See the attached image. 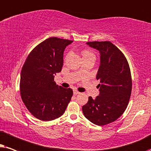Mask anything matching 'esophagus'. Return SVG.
<instances>
[{
  "instance_id": "esophagus-1",
  "label": "esophagus",
  "mask_w": 151,
  "mask_h": 151,
  "mask_svg": "<svg viewBox=\"0 0 151 151\" xmlns=\"http://www.w3.org/2000/svg\"><path fill=\"white\" fill-rule=\"evenodd\" d=\"M73 93H74V95H77V94H79L80 92L79 91H77V90H74L73 91Z\"/></svg>"
}]
</instances>
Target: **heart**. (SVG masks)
Here are the masks:
<instances>
[{"label": "heart", "mask_w": 151, "mask_h": 151, "mask_svg": "<svg viewBox=\"0 0 151 151\" xmlns=\"http://www.w3.org/2000/svg\"><path fill=\"white\" fill-rule=\"evenodd\" d=\"M82 54H83V57H90V56H94V54L92 53L91 51H90V50H83V52H82Z\"/></svg>", "instance_id": "b5f03b06"}]
</instances>
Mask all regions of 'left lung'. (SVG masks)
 Segmentation results:
<instances>
[{
  "label": "left lung",
  "mask_w": 151,
  "mask_h": 151,
  "mask_svg": "<svg viewBox=\"0 0 151 151\" xmlns=\"http://www.w3.org/2000/svg\"><path fill=\"white\" fill-rule=\"evenodd\" d=\"M99 50L101 63L96 74L100 94L88 97L82 107L84 116L96 125L104 126L118 119L129 103L132 77L129 64L122 52L110 41L87 42Z\"/></svg>",
  "instance_id": "8db88e82"
}]
</instances>
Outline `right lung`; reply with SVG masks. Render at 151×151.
<instances>
[{
	"label": "right lung",
	"mask_w": 151,
	"mask_h": 151,
	"mask_svg": "<svg viewBox=\"0 0 151 151\" xmlns=\"http://www.w3.org/2000/svg\"><path fill=\"white\" fill-rule=\"evenodd\" d=\"M72 42L58 37L45 39L30 52L22 68L21 99L30 113L41 121L61 116L73 95L71 88L57 86L54 79L63 67L64 50Z\"/></svg>",
	"instance_id": "add662e5"
}]
</instances>
